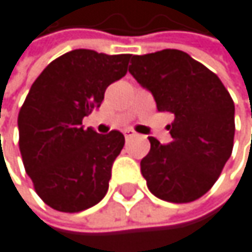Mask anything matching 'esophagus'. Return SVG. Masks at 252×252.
Listing matches in <instances>:
<instances>
[{"mask_svg": "<svg viewBox=\"0 0 252 252\" xmlns=\"http://www.w3.org/2000/svg\"><path fill=\"white\" fill-rule=\"evenodd\" d=\"M124 136H125V139H131V137H134L136 136V131L134 130H131V128H127V130H124Z\"/></svg>", "mask_w": 252, "mask_h": 252, "instance_id": "esophagus-1", "label": "esophagus"}]
</instances>
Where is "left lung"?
<instances>
[{
	"label": "left lung",
	"mask_w": 252,
	"mask_h": 252,
	"mask_svg": "<svg viewBox=\"0 0 252 252\" xmlns=\"http://www.w3.org/2000/svg\"><path fill=\"white\" fill-rule=\"evenodd\" d=\"M130 73L148 88L159 112H170L173 137L161 145L149 137L142 174L159 199L188 204L204 196L232 155L235 104L220 78L180 50L130 56Z\"/></svg>",
	"instance_id": "left-lung-1"
}]
</instances>
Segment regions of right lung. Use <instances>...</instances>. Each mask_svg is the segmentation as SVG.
I'll return each mask as SVG.
<instances>
[{
	"label": "right lung",
	"instance_id": "add662e5",
	"mask_svg": "<svg viewBox=\"0 0 252 252\" xmlns=\"http://www.w3.org/2000/svg\"><path fill=\"white\" fill-rule=\"evenodd\" d=\"M128 59L72 50L32 84L17 118L19 149L35 192L53 210L79 213L104 198L125 139L115 130L103 136L84 128L82 118L127 73Z\"/></svg>",
	"mask_w": 252,
	"mask_h": 252
}]
</instances>
